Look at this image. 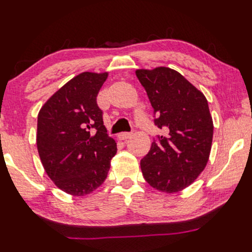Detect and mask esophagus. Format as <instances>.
I'll return each mask as SVG.
<instances>
[{"mask_svg": "<svg viewBox=\"0 0 252 252\" xmlns=\"http://www.w3.org/2000/svg\"><path fill=\"white\" fill-rule=\"evenodd\" d=\"M131 135H132V133L123 132V133H120V134H119V138L121 139V140H126V139H128L129 137H131Z\"/></svg>", "mask_w": 252, "mask_h": 252, "instance_id": "34e87169", "label": "esophagus"}]
</instances>
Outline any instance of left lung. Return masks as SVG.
<instances>
[{"label": "left lung", "instance_id": "8db88e82", "mask_svg": "<svg viewBox=\"0 0 252 252\" xmlns=\"http://www.w3.org/2000/svg\"><path fill=\"white\" fill-rule=\"evenodd\" d=\"M135 74L153 107L155 125L166 132L153 140L140 160L141 172L157 190L182 191L208 164L214 137L208 100L171 68L138 69Z\"/></svg>", "mask_w": 252, "mask_h": 252}]
</instances>
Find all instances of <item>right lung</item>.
<instances>
[{"instance_id": "obj_1", "label": "right lung", "mask_w": 252, "mask_h": 252, "mask_svg": "<svg viewBox=\"0 0 252 252\" xmlns=\"http://www.w3.org/2000/svg\"><path fill=\"white\" fill-rule=\"evenodd\" d=\"M108 73L84 72L47 100L37 115L36 145L44 171L72 196L105 182L117 143L108 137L96 96Z\"/></svg>"}]
</instances>
